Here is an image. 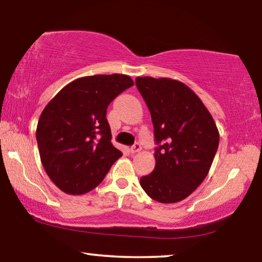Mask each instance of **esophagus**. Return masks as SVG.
Segmentation results:
<instances>
[{
	"label": "esophagus",
	"instance_id": "1",
	"mask_svg": "<svg viewBox=\"0 0 262 262\" xmlns=\"http://www.w3.org/2000/svg\"><path fill=\"white\" fill-rule=\"evenodd\" d=\"M140 150H142V145H140L139 143H136L134 146H131L130 152H131V154H137V152H139Z\"/></svg>",
	"mask_w": 262,
	"mask_h": 262
}]
</instances>
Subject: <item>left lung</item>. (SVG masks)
<instances>
[{"label": "left lung", "mask_w": 262, "mask_h": 262, "mask_svg": "<svg viewBox=\"0 0 262 262\" xmlns=\"http://www.w3.org/2000/svg\"><path fill=\"white\" fill-rule=\"evenodd\" d=\"M136 85L151 113L158 144L155 170L140 178V185L157 202H180L209 172L219 130L202 100L183 82L138 77Z\"/></svg>", "instance_id": "left-lung-1"}]
</instances>
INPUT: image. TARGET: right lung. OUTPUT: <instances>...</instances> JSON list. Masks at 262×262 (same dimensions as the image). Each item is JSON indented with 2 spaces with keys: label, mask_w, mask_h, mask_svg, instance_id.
<instances>
[{
  "label": "right lung",
  "mask_w": 262,
  "mask_h": 262,
  "mask_svg": "<svg viewBox=\"0 0 262 262\" xmlns=\"http://www.w3.org/2000/svg\"><path fill=\"white\" fill-rule=\"evenodd\" d=\"M134 80L125 74L75 79L46 105L36 127L41 163L60 190L82 195L101 183L123 156L111 143L110 103Z\"/></svg>",
  "instance_id": "add662e5"
}]
</instances>
